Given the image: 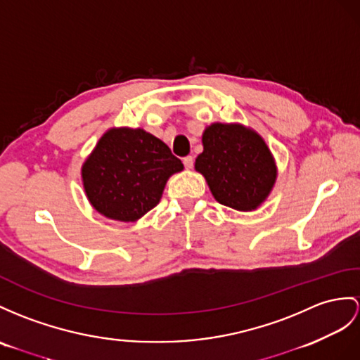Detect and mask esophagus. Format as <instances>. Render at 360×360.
Here are the masks:
<instances>
[{
	"label": "esophagus",
	"mask_w": 360,
	"mask_h": 360,
	"mask_svg": "<svg viewBox=\"0 0 360 360\" xmlns=\"http://www.w3.org/2000/svg\"><path fill=\"white\" fill-rule=\"evenodd\" d=\"M183 165H185L186 169H191L192 166H194V157H192V155H186L185 159H183Z\"/></svg>",
	"instance_id": "obj_1"
}]
</instances>
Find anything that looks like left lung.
I'll use <instances>...</instances> for the list:
<instances>
[{
    "label": "left lung",
    "instance_id": "8db88e82",
    "mask_svg": "<svg viewBox=\"0 0 360 360\" xmlns=\"http://www.w3.org/2000/svg\"><path fill=\"white\" fill-rule=\"evenodd\" d=\"M195 169L205 175L218 203L236 210L257 209L276 179V166L266 142L241 125L207 127Z\"/></svg>",
    "mask_w": 360,
    "mask_h": 360
}]
</instances>
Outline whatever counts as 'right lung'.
I'll use <instances>...</instances> for the list:
<instances>
[{
	"mask_svg": "<svg viewBox=\"0 0 360 360\" xmlns=\"http://www.w3.org/2000/svg\"><path fill=\"white\" fill-rule=\"evenodd\" d=\"M183 163L168 145L143 129H110L82 166L93 207L119 221H136L159 205L163 189Z\"/></svg>",
	"mask_w": 360,
	"mask_h": 360,
	"instance_id": "obj_1",
	"label": "right lung"
}]
</instances>
